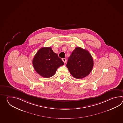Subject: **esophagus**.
Instances as JSON below:
<instances>
[{
	"instance_id": "34e87169",
	"label": "esophagus",
	"mask_w": 123,
	"mask_h": 123,
	"mask_svg": "<svg viewBox=\"0 0 123 123\" xmlns=\"http://www.w3.org/2000/svg\"><path fill=\"white\" fill-rule=\"evenodd\" d=\"M63 61V62H64V63H65L66 62V61H67V60H66V58H62V59Z\"/></svg>"
}]
</instances>
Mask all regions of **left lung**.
I'll use <instances>...</instances> for the list:
<instances>
[{
    "label": "left lung",
    "mask_w": 123,
    "mask_h": 123,
    "mask_svg": "<svg viewBox=\"0 0 123 123\" xmlns=\"http://www.w3.org/2000/svg\"><path fill=\"white\" fill-rule=\"evenodd\" d=\"M94 65L92 55L88 50L76 47L68 58L66 66L76 79H82L89 75Z\"/></svg>",
    "instance_id": "left-lung-1"
}]
</instances>
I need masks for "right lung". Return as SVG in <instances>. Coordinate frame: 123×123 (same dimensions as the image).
<instances>
[{"label":"right lung","mask_w":123,"mask_h":123,"mask_svg":"<svg viewBox=\"0 0 123 123\" xmlns=\"http://www.w3.org/2000/svg\"><path fill=\"white\" fill-rule=\"evenodd\" d=\"M32 64L35 71L44 78L54 76L58 68L64 64L50 47L40 48L35 55Z\"/></svg>","instance_id":"obj_1"}]
</instances>
